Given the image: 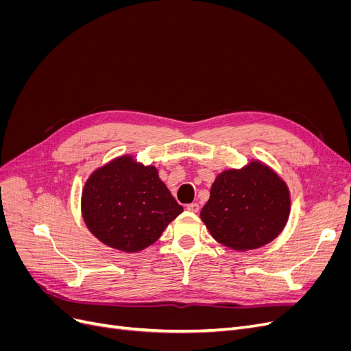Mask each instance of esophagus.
I'll return each instance as SVG.
<instances>
[{
  "mask_svg": "<svg viewBox=\"0 0 351 351\" xmlns=\"http://www.w3.org/2000/svg\"><path fill=\"white\" fill-rule=\"evenodd\" d=\"M186 209L190 210V212H197V210H199V205H197V204H189V205L186 206Z\"/></svg>",
  "mask_w": 351,
  "mask_h": 351,
  "instance_id": "1",
  "label": "esophagus"
}]
</instances>
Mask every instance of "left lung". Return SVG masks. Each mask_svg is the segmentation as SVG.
Instances as JSON below:
<instances>
[{
    "label": "left lung",
    "mask_w": 351,
    "mask_h": 351,
    "mask_svg": "<svg viewBox=\"0 0 351 351\" xmlns=\"http://www.w3.org/2000/svg\"><path fill=\"white\" fill-rule=\"evenodd\" d=\"M290 214V193L272 169L253 161L221 173L200 218L217 241L234 250L258 249L282 231Z\"/></svg>",
    "instance_id": "8db88e82"
}]
</instances>
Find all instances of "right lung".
Wrapping results in <instances>:
<instances>
[{"label": "right lung", "mask_w": 351, "mask_h": 351, "mask_svg": "<svg viewBox=\"0 0 351 351\" xmlns=\"http://www.w3.org/2000/svg\"><path fill=\"white\" fill-rule=\"evenodd\" d=\"M182 212L156 168L134 164L132 156L98 168L82 193V214L92 234L123 252L151 246Z\"/></svg>", "instance_id": "add662e5"}]
</instances>
